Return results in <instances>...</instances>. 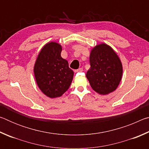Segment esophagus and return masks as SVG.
Instances as JSON below:
<instances>
[{
	"label": "esophagus",
	"instance_id": "34e87169",
	"mask_svg": "<svg viewBox=\"0 0 149 149\" xmlns=\"http://www.w3.org/2000/svg\"><path fill=\"white\" fill-rule=\"evenodd\" d=\"M75 72H83V68L77 69V70H75Z\"/></svg>",
	"mask_w": 149,
	"mask_h": 149
}]
</instances>
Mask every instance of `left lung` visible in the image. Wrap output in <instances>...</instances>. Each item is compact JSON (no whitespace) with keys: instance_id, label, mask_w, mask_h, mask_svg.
Segmentation results:
<instances>
[{"instance_id":"left-lung-1","label":"left lung","mask_w":149,"mask_h":149,"mask_svg":"<svg viewBox=\"0 0 149 149\" xmlns=\"http://www.w3.org/2000/svg\"><path fill=\"white\" fill-rule=\"evenodd\" d=\"M89 62L86 77L92 89L102 95L114 91L122 79L123 68L112 48L105 43L96 45L91 50Z\"/></svg>"}]
</instances>
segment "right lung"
I'll use <instances>...</instances> for the list:
<instances>
[{
	"label": "right lung",
	"instance_id": "add662e5",
	"mask_svg": "<svg viewBox=\"0 0 149 149\" xmlns=\"http://www.w3.org/2000/svg\"><path fill=\"white\" fill-rule=\"evenodd\" d=\"M62 46L49 42L42 48L34 65V75L40 90L48 97H60L69 89L74 72L61 56Z\"/></svg>",
	"mask_w": 149,
	"mask_h": 149
}]
</instances>
